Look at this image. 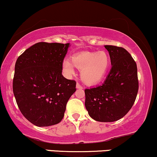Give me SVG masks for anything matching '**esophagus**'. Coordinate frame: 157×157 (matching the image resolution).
I'll use <instances>...</instances> for the list:
<instances>
[{"instance_id":"34e87169","label":"esophagus","mask_w":157,"mask_h":157,"mask_svg":"<svg viewBox=\"0 0 157 157\" xmlns=\"http://www.w3.org/2000/svg\"><path fill=\"white\" fill-rule=\"evenodd\" d=\"M76 88H78V89H82V88H83V87H82V86L80 84L77 83V84H76Z\"/></svg>"}]
</instances>
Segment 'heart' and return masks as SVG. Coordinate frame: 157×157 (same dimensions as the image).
<instances>
[{
    "label": "heart",
    "mask_w": 157,
    "mask_h": 157,
    "mask_svg": "<svg viewBox=\"0 0 157 157\" xmlns=\"http://www.w3.org/2000/svg\"><path fill=\"white\" fill-rule=\"evenodd\" d=\"M110 63V58L105 52H83L72 55L71 60L63 61V72L67 76L75 73L74 67L81 70V78L87 84H95L105 75Z\"/></svg>",
    "instance_id": "obj_1"
}]
</instances>
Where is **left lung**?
I'll use <instances>...</instances> for the list:
<instances>
[{
	"label": "left lung",
	"instance_id": "8db88e82",
	"mask_svg": "<svg viewBox=\"0 0 157 157\" xmlns=\"http://www.w3.org/2000/svg\"><path fill=\"white\" fill-rule=\"evenodd\" d=\"M112 69L102 85L85 89V107L89 115L99 122L122 118L132 107L139 90L137 65L125 48L105 45Z\"/></svg>",
	"mask_w": 157,
	"mask_h": 157
}]
</instances>
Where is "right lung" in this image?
<instances>
[{"label": "right lung", "instance_id": "1", "mask_svg": "<svg viewBox=\"0 0 157 157\" xmlns=\"http://www.w3.org/2000/svg\"><path fill=\"white\" fill-rule=\"evenodd\" d=\"M69 43L40 42L18 57L13 90L20 112L31 124L48 126L63 119L76 82L62 75Z\"/></svg>", "mask_w": 157, "mask_h": 157}]
</instances>
